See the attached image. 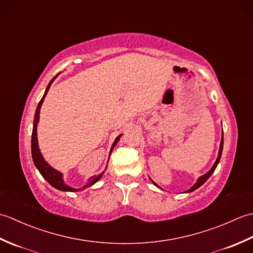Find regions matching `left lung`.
I'll return each instance as SVG.
<instances>
[{"label": "left lung", "mask_w": 253, "mask_h": 253, "mask_svg": "<svg viewBox=\"0 0 253 253\" xmlns=\"http://www.w3.org/2000/svg\"><path fill=\"white\" fill-rule=\"evenodd\" d=\"M223 144H224V135H223V132H222V139H221V144H219V150H218V154H217V159H216V161L215 162H214V164H213V166L211 168V169H210L209 171H207L206 174L204 175H202V176H200L199 177V178L197 179V181H196V184L193 185L190 189H188V190H186L185 191V193H189V192H192V191H195L196 189H198L199 187H201L204 182H206L208 179H209V177L211 176L213 173H214V170H215V169H216V166H217V164L219 163V160H221V157H222V152H223ZM151 179V178H150ZM151 181L153 182V185H155L157 186L158 188H161L157 182H154L152 179H151ZM161 189H162V188H161Z\"/></svg>", "instance_id": "left-lung-1"}]
</instances>
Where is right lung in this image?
<instances>
[{
    "mask_svg": "<svg viewBox=\"0 0 253 253\" xmlns=\"http://www.w3.org/2000/svg\"><path fill=\"white\" fill-rule=\"evenodd\" d=\"M57 76H58V74L56 75V76L53 77L51 82L49 83V84H47V87L45 89V92H44L43 96H42V99L40 100L39 104H38V106H37L36 114H35V120H34V128H32V135H31V155H32V161H34L36 168L38 169V170L40 171V174L42 175V177H43V178L47 182H49V184L52 187H54L55 189H58V190H61V191L75 192V191L84 190V189H85V188H88L90 186L94 185L96 181H99L102 178V176H103L106 169L103 171H102L101 174H99V175L91 176L90 178H88L87 184H85L84 187H82V188H73L71 186H68L67 184H65V181H64V178H63V173H61V171H58L55 169H53L52 166L44 160V158L42 157L41 151H40V149H39V144H38V135H37V127H38V123H39V118H40V109H41L42 103H43V101H44V98H45V95L47 93V91H49V89L51 87L52 83L54 82L55 78ZM121 137H122V135L117 136L116 139L114 140V142H113L112 147H111V150H110V155H111V153L113 151V149H114V147L116 146V143L121 139Z\"/></svg>",
    "mask_w": 253,
    "mask_h": 253,
    "instance_id": "obj_1",
    "label": "right lung"
}]
</instances>
